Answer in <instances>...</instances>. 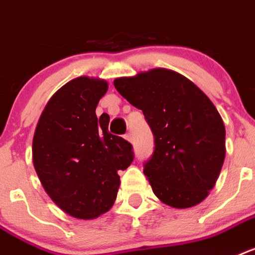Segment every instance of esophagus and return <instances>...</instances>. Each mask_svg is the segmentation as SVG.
<instances>
[{"mask_svg":"<svg viewBox=\"0 0 255 255\" xmlns=\"http://www.w3.org/2000/svg\"><path fill=\"white\" fill-rule=\"evenodd\" d=\"M124 137H126V140H128V141H132V140H133L131 132H128V133H126V136H124Z\"/></svg>","mask_w":255,"mask_h":255,"instance_id":"34e87169","label":"esophagus"}]
</instances>
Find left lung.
I'll list each match as a JSON object with an SVG mask.
<instances>
[{
  "instance_id": "left-lung-1",
  "label": "left lung",
  "mask_w": 255,
  "mask_h": 255,
  "mask_svg": "<svg viewBox=\"0 0 255 255\" xmlns=\"http://www.w3.org/2000/svg\"><path fill=\"white\" fill-rule=\"evenodd\" d=\"M114 86L141 110L153 132L144 174L154 195L174 208L202 202L225 158V127L214 103L191 81L162 68L117 78Z\"/></svg>"
}]
</instances>
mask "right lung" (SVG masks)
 I'll list each match as a JSON object with an SVG mask.
<instances>
[{
	"label": "right lung",
	"mask_w": 255,
	"mask_h": 255,
	"mask_svg": "<svg viewBox=\"0 0 255 255\" xmlns=\"http://www.w3.org/2000/svg\"><path fill=\"white\" fill-rule=\"evenodd\" d=\"M107 82L78 77L47 103L32 141V160L45 192L68 215L94 219L113 207L119 170L133 161L132 144L109 132L110 118L95 109Z\"/></svg>",
	"instance_id": "add662e5"
}]
</instances>
